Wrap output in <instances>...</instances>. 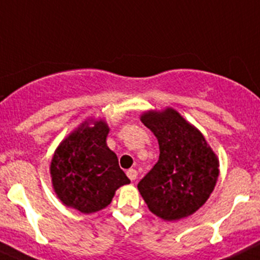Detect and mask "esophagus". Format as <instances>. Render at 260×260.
Returning <instances> with one entry per match:
<instances>
[{
	"instance_id": "obj_1",
	"label": "esophagus",
	"mask_w": 260,
	"mask_h": 260,
	"mask_svg": "<svg viewBox=\"0 0 260 260\" xmlns=\"http://www.w3.org/2000/svg\"><path fill=\"white\" fill-rule=\"evenodd\" d=\"M126 175H127V177L132 180V181H134V180H137L138 172H137V170L130 169V170H127V171H126Z\"/></svg>"
}]
</instances>
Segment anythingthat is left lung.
<instances>
[{
  "label": "left lung",
  "mask_w": 260,
  "mask_h": 260,
  "mask_svg": "<svg viewBox=\"0 0 260 260\" xmlns=\"http://www.w3.org/2000/svg\"><path fill=\"white\" fill-rule=\"evenodd\" d=\"M157 138L159 158L138 184L148 208L166 221L197 212L207 202L218 177V159L194 126L172 108L142 116Z\"/></svg>",
  "instance_id": "left-lung-1"
}]
</instances>
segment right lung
<instances>
[{
  "label": "right lung",
  "mask_w": 260,
  "mask_h": 260,
  "mask_svg": "<svg viewBox=\"0 0 260 260\" xmlns=\"http://www.w3.org/2000/svg\"><path fill=\"white\" fill-rule=\"evenodd\" d=\"M105 121L93 127L84 122L60 144L51 162L54 191L68 207L94 213L112 202L115 191L130 182L118 166L117 155L107 147Z\"/></svg>",
  "instance_id": "obj_1"
}]
</instances>
